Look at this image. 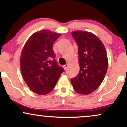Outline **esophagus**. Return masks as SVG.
Instances as JSON below:
<instances>
[{
    "instance_id": "1",
    "label": "esophagus",
    "mask_w": 127,
    "mask_h": 127,
    "mask_svg": "<svg viewBox=\"0 0 127 127\" xmlns=\"http://www.w3.org/2000/svg\"><path fill=\"white\" fill-rule=\"evenodd\" d=\"M67 67H68V64H65V65H64L63 66V68H64V70H67Z\"/></svg>"
}]
</instances>
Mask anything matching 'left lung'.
I'll return each mask as SVG.
<instances>
[{
    "instance_id": "8db88e82",
    "label": "left lung",
    "mask_w": 127,
    "mask_h": 127,
    "mask_svg": "<svg viewBox=\"0 0 127 127\" xmlns=\"http://www.w3.org/2000/svg\"><path fill=\"white\" fill-rule=\"evenodd\" d=\"M72 35L78 46L80 71L71 83L76 93L87 95L97 90L105 77L107 52L101 40L92 33L76 30Z\"/></svg>"
}]
</instances>
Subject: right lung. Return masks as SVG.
Masks as SVG:
<instances>
[{"label": "right lung", "instance_id": "obj_1", "mask_svg": "<svg viewBox=\"0 0 127 127\" xmlns=\"http://www.w3.org/2000/svg\"><path fill=\"white\" fill-rule=\"evenodd\" d=\"M60 34L42 30L30 36L22 49L20 70L29 88L40 95L48 94L56 85L63 68L58 65L52 46Z\"/></svg>", "mask_w": 127, "mask_h": 127}]
</instances>
